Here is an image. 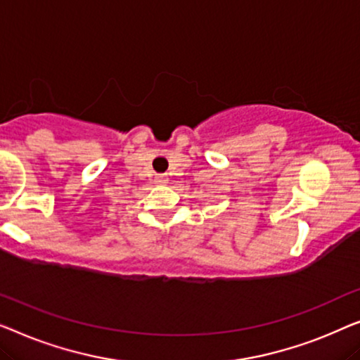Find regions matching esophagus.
<instances>
[{
	"mask_svg": "<svg viewBox=\"0 0 360 360\" xmlns=\"http://www.w3.org/2000/svg\"><path fill=\"white\" fill-rule=\"evenodd\" d=\"M168 181L169 179H168V176H166V174H160V176H156V178H155L156 184H166Z\"/></svg>",
	"mask_w": 360,
	"mask_h": 360,
	"instance_id": "1",
	"label": "esophagus"
}]
</instances>
